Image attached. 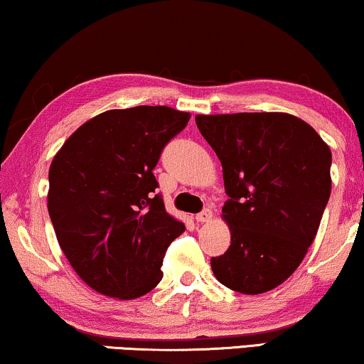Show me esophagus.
I'll return each mask as SVG.
<instances>
[{
    "mask_svg": "<svg viewBox=\"0 0 364 364\" xmlns=\"http://www.w3.org/2000/svg\"><path fill=\"white\" fill-rule=\"evenodd\" d=\"M211 216H213V211L209 208H204L201 213H198L196 214V221L198 223H208L209 219H211Z\"/></svg>",
    "mask_w": 364,
    "mask_h": 364,
    "instance_id": "34e87169",
    "label": "esophagus"
}]
</instances>
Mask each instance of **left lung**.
I'll return each instance as SVG.
<instances>
[{
    "label": "left lung",
    "instance_id": "obj_1",
    "mask_svg": "<svg viewBox=\"0 0 364 364\" xmlns=\"http://www.w3.org/2000/svg\"><path fill=\"white\" fill-rule=\"evenodd\" d=\"M196 125L223 165L229 199L223 218L231 245L211 257L228 289H275L304 260L331 193V151L309 124L289 114L198 115Z\"/></svg>",
    "mask_w": 364,
    "mask_h": 364
}]
</instances>
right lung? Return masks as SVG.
Listing matches in <instances>:
<instances>
[{
    "instance_id": "obj_1",
    "label": "right lung",
    "mask_w": 364,
    "mask_h": 364,
    "mask_svg": "<svg viewBox=\"0 0 364 364\" xmlns=\"http://www.w3.org/2000/svg\"><path fill=\"white\" fill-rule=\"evenodd\" d=\"M188 120L161 105L109 110L54 156L50 221L70 265L99 294L132 300L160 284L163 257L184 224L166 213L153 170Z\"/></svg>"
}]
</instances>
